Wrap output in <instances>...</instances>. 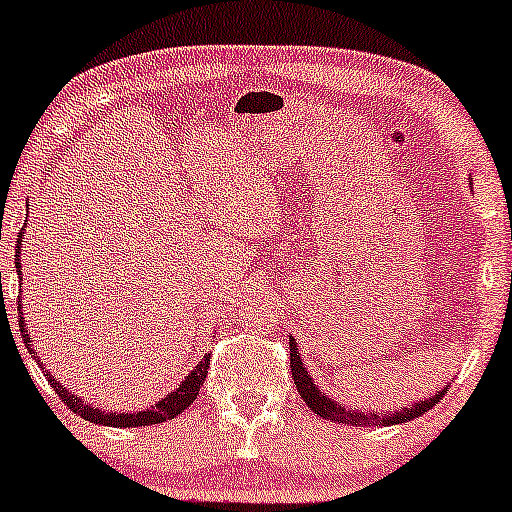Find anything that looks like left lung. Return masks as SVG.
<instances>
[{
  "label": "left lung",
  "instance_id": "8db88e82",
  "mask_svg": "<svg viewBox=\"0 0 512 512\" xmlns=\"http://www.w3.org/2000/svg\"><path fill=\"white\" fill-rule=\"evenodd\" d=\"M469 188H471V178H469ZM290 371H293V381L295 388H298L300 398L305 400V405L315 412L317 417L329 422H342V425H351V427H388V425H403V422L415 420V417L425 415L427 410H432L434 405L442 400V395L447 390H437V393L430 395L425 400H417V403L408 405V408H398V410H386V412H376V410H351L346 405L337 403L334 398H329L327 393H322L320 388L315 386L312 376L307 373L305 364H302V356L298 351V342L290 337Z\"/></svg>",
  "mask_w": 512,
  "mask_h": 512
}]
</instances>
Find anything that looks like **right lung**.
<instances>
[{
    "instance_id": "1",
    "label": "right lung",
    "mask_w": 512,
    "mask_h": 512,
    "mask_svg": "<svg viewBox=\"0 0 512 512\" xmlns=\"http://www.w3.org/2000/svg\"><path fill=\"white\" fill-rule=\"evenodd\" d=\"M24 232L26 229L21 227L19 241H16V258H14L16 276H19V280H21V239H24ZM19 312H21V305H19ZM19 329H21V337H24L26 349H29L31 354H36L34 346H31V334H29V327H26L24 312L19 315ZM36 361H38V356H36ZM38 366L43 368V361H38ZM207 368H210V354H205L200 361H197V366L192 368L188 376H185V381H180L178 388L170 390V393L163 395L161 400H156L151 408L136 410V412H107L102 408H95V405L87 403L85 398H80L78 393H73L70 388H65L56 376H51V371H46V376H48V381H51L53 390L60 395V400H63L70 410L78 412L82 420L95 422V425H104V427H148V425H158V422L173 420L175 415H180V412L188 410L192 405V400H195L197 393H200L202 383H205Z\"/></svg>"
}]
</instances>
